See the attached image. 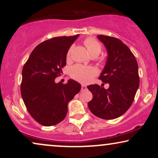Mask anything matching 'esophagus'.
Masks as SVG:
<instances>
[{
    "mask_svg": "<svg viewBox=\"0 0 158 158\" xmlns=\"http://www.w3.org/2000/svg\"><path fill=\"white\" fill-rule=\"evenodd\" d=\"M87 90V86L85 85H82V90Z\"/></svg>",
    "mask_w": 158,
    "mask_h": 158,
    "instance_id": "34e87169",
    "label": "esophagus"
}]
</instances>
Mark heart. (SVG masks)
Instances as JSON below:
<instances>
[{
  "mask_svg": "<svg viewBox=\"0 0 158 158\" xmlns=\"http://www.w3.org/2000/svg\"><path fill=\"white\" fill-rule=\"evenodd\" d=\"M86 48H87L88 52L90 55H100L102 47L101 44L98 41L93 38L86 39L84 42ZM73 47H71L67 53V58L69 59L70 57L71 52H72ZM96 74V70L94 68L90 67H84L82 65L73 66L70 70V75L76 81L81 82L83 83H87L91 81L93 77Z\"/></svg>",
  "mask_w": 158,
  "mask_h": 158,
  "instance_id": "obj_1",
  "label": "heart"
}]
</instances>
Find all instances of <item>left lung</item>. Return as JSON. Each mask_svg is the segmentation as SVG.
<instances>
[{
	"label": "left lung",
	"mask_w": 158,
	"mask_h": 158,
	"mask_svg": "<svg viewBox=\"0 0 158 158\" xmlns=\"http://www.w3.org/2000/svg\"><path fill=\"white\" fill-rule=\"evenodd\" d=\"M107 50V60L99 79L109 87L97 84L87 86L93 98L88 108L103 119H114L123 115L132 104L139 85L138 64L135 55L126 44L112 36L98 35Z\"/></svg>",
	"instance_id": "obj_1"
}]
</instances>
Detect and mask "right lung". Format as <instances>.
Segmentation results:
<instances>
[{
    "instance_id": "right-lung-1",
    "label": "right lung",
    "mask_w": 158,
    "mask_h": 158,
    "mask_svg": "<svg viewBox=\"0 0 158 158\" xmlns=\"http://www.w3.org/2000/svg\"><path fill=\"white\" fill-rule=\"evenodd\" d=\"M78 36H58L42 42L23 68L21 96L30 115L43 126L62 122L68 103L81 89V84L72 79L66 84L55 81L62 73L67 53Z\"/></svg>"
}]
</instances>
